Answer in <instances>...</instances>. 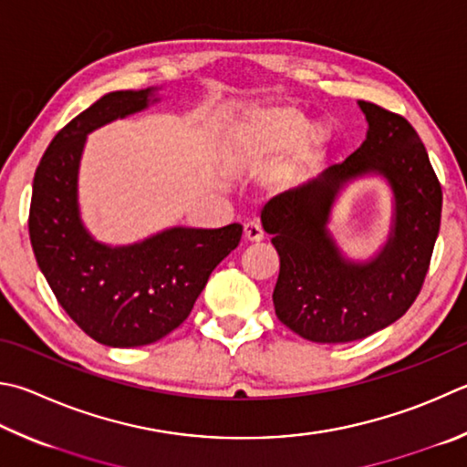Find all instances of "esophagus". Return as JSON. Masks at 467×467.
Instances as JSON below:
<instances>
[{
    "mask_svg": "<svg viewBox=\"0 0 467 467\" xmlns=\"http://www.w3.org/2000/svg\"><path fill=\"white\" fill-rule=\"evenodd\" d=\"M243 236H244V241H247V243H259V241H263L261 226H259L257 223H253V220H251V223L244 224Z\"/></svg>",
    "mask_w": 467,
    "mask_h": 467,
    "instance_id": "esophagus-1",
    "label": "esophagus"
}]
</instances>
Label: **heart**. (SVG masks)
Here are the masks:
<instances>
[{
  "instance_id": "obj_1",
  "label": "heart",
  "mask_w": 467,
  "mask_h": 467,
  "mask_svg": "<svg viewBox=\"0 0 467 467\" xmlns=\"http://www.w3.org/2000/svg\"><path fill=\"white\" fill-rule=\"evenodd\" d=\"M333 142L327 124L312 126L294 106L251 108L226 139L228 161L241 169H261L282 157L271 171V188L296 190L325 161Z\"/></svg>"
}]
</instances>
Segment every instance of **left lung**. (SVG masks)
<instances>
[{
  "label": "left lung",
  "instance_id": "obj_1",
  "mask_svg": "<svg viewBox=\"0 0 467 467\" xmlns=\"http://www.w3.org/2000/svg\"><path fill=\"white\" fill-rule=\"evenodd\" d=\"M358 106L368 120L361 147L261 212L279 255L275 315L315 343L359 341L400 318L425 282L441 224L443 193L417 130L369 101ZM363 176L390 185L393 224L374 258L355 262L342 255L327 223L342 190Z\"/></svg>",
  "mask_w": 467,
  "mask_h": 467
}]
</instances>
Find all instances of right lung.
Here are the masks:
<instances>
[{
    "label": "right lung",
    "mask_w": 467,
    "mask_h": 467,
    "mask_svg": "<svg viewBox=\"0 0 467 467\" xmlns=\"http://www.w3.org/2000/svg\"><path fill=\"white\" fill-rule=\"evenodd\" d=\"M155 91L106 93L58 130L34 173L28 218L34 257L67 315L108 347L149 345L180 327L243 234L241 224L173 226L114 247L93 239L83 224L79 165L88 134L157 104Z\"/></svg>",
    "instance_id": "1"
}]
</instances>
